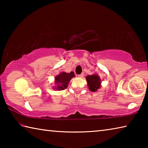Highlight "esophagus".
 <instances>
[{
  "label": "esophagus",
  "mask_w": 148,
  "mask_h": 148,
  "mask_svg": "<svg viewBox=\"0 0 148 148\" xmlns=\"http://www.w3.org/2000/svg\"><path fill=\"white\" fill-rule=\"evenodd\" d=\"M84 73H82V74H81L78 75V77H84Z\"/></svg>",
  "instance_id": "esophagus-1"
}]
</instances>
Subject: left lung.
<instances>
[{"mask_svg":"<svg viewBox=\"0 0 148 148\" xmlns=\"http://www.w3.org/2000/svg\"><path fill=\"white\" fill-rule=\"evenodd\" d=\"M86 78L87 82V86L91 91L95 92L101 87L102 80L97 74L88 75Z\"/></svg>","mask_w":148,"mask_h":148,"instance_id":"left-lung-1","label":"left lung"}]
</instances>
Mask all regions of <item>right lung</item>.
Returning <instances> with one entry per match:
<instances>
[{"mask_svg":"<svg viewBox=\"0 0 148 148\" xmlns=\"http://www.w3.org/2000/svg\"><path fill=\"white\" fill-rule=\"evenodd\" d=\"M75 76L73 72H71L70 73H67L65 72H61L55 77L54 84L53 89L57 91H61L67 88L69 83L72 77Z\"/></svg>","mask_w":148,"mask_h":148,"instance_id":"add662e5","label":"right lung"}]
</instances>
